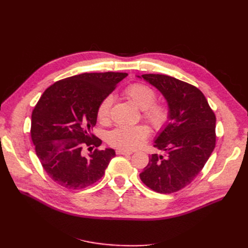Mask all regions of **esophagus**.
Returning a JSON list of instances; mask_svg holds the SVG:
<instances>
[{
  "mask_svg": "<svg viewBox=\"0 0 248 248\" xmlns=\"http://www.w3.org/2000/svg\"><path fill=\"white\" fill-rule=\"evenodd\" d=\"M116 153L118 155H131L132 154L131 151H127V150H123V149H117Z\"/></svg>",
  "mask_w": 248,
  "mask_h": 248,
  "instance_id": "34e87169",
  "label": "esophagus"
}]
</instances>
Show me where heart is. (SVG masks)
I'll return each instance as SVG.
<instances>
[{
  "mask_svg": "<svg viewBox=\"0 0 248 248\" xmlns=\"http://www.w3.org/2000/svg\"><path fill=\"white\" fill-rule=\"evenodd\" d=\"M124 95L144 111V118L156 129H162L170 120L169 108L160 103H154L156 93L154 90L141 82L126 87ZM112 104L111 96H107L97 108V118L101 122L108 121ZM149 136V129L145 125H121L108 134L110 145L123 150H133L144 144Z\"/></svg>",
  "mask_w": 248,
  "mask_h": 248,
  "instance_id": "heart-1",
  "label": "heart"
}]
</instances>
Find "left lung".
Masks as SVG:
<instances>
[{
    "label": "left lung",
    "instance_id": "left-lung-1",
    "mask_svg": "<svg viewBox=\"0 0 248 248\" xmlns=\"http://www.w3.org/2000/svg\"><path fill=\"white\" fill-rule=\"evenodd\" d=\"M166 98L168 124L154 140L164 155L152 154L140 178L149 188L171 193L196 178L215 148L216 118L198 88L163 74H142Z\"/></svg>",
    "mask_w": 248,
    "mask_h": 248
}]
</instances>
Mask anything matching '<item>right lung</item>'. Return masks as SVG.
<instances>
[{"mask_svg": "<svg viewBox=\"0 0 248 248\" xmlns=\"http://www.w3.org/2000/svg\"><path fill=\"white\" fill-rule=\"evenodd\" d=\"M127 76L81 73L55 82L37 102L32 112V140L44 170L59 185L86 188L104 175L115 150L95 149L87 156L81 150L101 145V140L91 133L97 108Z\"/></svg>", "mask_w": 248, "mask_h": 248, "instance_id": "add662e5", "label": "right lung"}]
</instances>
